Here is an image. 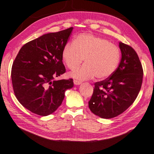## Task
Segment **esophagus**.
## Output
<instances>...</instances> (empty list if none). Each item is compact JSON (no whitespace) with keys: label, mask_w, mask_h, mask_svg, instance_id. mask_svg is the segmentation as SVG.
<instances>
[{"label":"esophagus","mask_w":154,"mask_h":154,"mask_svg":"<svg viewBox=\"0 0 154 154\" xmlns=\"http://www.w3.org/2000/svg\"><path fill=\"white\" fill-rule=\"evenodd\" d=\"M73 83H74V84L75 85H80V84L81 83V81L75 79V80L73 81Z\"/></svg>","instance_id":"1"}]
</instances>
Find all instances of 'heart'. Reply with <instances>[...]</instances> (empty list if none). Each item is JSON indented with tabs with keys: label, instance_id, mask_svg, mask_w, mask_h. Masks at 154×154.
I'll list each match as a JSON object with an SVG mask.
<instances>
[{
	"label": "heart",
	"instance_id": "obj_1",
	"mask_svg": "<svg viewBox=\"0 0 154 154\" xmlns=\"http://www.w3.org/2000/svg\"><path fill=\"white\" fill-rule=\"evenodd\" d=\"M62 58L71 70L77 69L85 59V65L71 72V77L87 80L96 76L103 79L112 75L117 69L121 52L117 45L107 39L83 33L64 46Z\"/></svg>",
	"mask_w": 154,
	"mask_h": 154
}]
</instances>
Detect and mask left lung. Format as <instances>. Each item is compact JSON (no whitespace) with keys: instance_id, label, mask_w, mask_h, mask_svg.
<instances>
[{"instance_id":"obj_1","label":"left lung","mask_w":154,"mask_h":154,"mask_svg":"<svg viewBox=\"0 0 154 154\" xmlns=\"http://www.w3.org/2000/svg\"><path fill=\"white\" fill-rule=\"evenodd\" d=\"M121 60L112 75L94 83L88 102L91 112L103 119H111L123 113L137 98L143 79L142 63L131 46L119 42Z\"/></svg>"}]
</instances>
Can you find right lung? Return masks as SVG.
<instances>
[{
    "instance_id": "right-lung-1",
    "label": "right lung",
    "mask_w": 154,
    "mask_h": 154,
    "mask_svg": "<svg viewBox=\"0 0 154 154\" xmlns=\"http://www.w3.org/2000/svg\"><path fill=\"white\" fill-rule=\"evenodd\" d=\"M73 27L50 33L21 48L11 71L14 94L24 108L38 116L54 113L62 104L72 79L54 81L66 72L62 50Z\"/></svg>"
}]
</instances>
